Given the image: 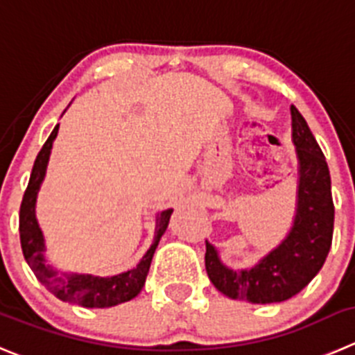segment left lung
<instances>
[{"instance_id": "1", "label": "left lung", "mask_w": 355, "mask_h": 355, "mask_svg": "<svg viewBox=\"0 0 355 355\" xmlns=\"http://www.w3.org/2000/svg\"><path fill=\"white\" fill-rule=\"evenodd\" d=\"M297 157L296 211L289 233L252 268L224 264L207 240L205 268L224 296L248 303H280L303 291L322 268L333 241L334 205L326 157L297 108L291 107Z\"/></svg>"}]
</instances>
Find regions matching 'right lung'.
I'll return each instance as SVG.
<instances>
[{"mask_svg":"<svg viewBox=\"0 0 355 355\" xmlns=\"http://www.w3.org/2000/svg\"><path fill=\"white\" fill-rule=\"evenodd\" d=\"M58 131L59 124L55 125L40 154L36 155L28 189H26L24 198H22L21 215H19L22 252H24L26 261H28L29 268L36 275V278L61 301L85 308H110L115 304L125 303V301L137 297L140 291L144 289L145 278L150 270L152 257H154L159 240L166 231L173 208L155 214L154 241L140 259V263L132 270L112 275V277H98V275L91 273H68V271L62 273V271L55 270L52 264L47 263V257H45L47 245H45L42 227H40L38 218H36V198H38L40 189H42L45 175H47L52 144L58 137Z\"/></svg>","mask_w":355,"mask_h":355,"instance_id":"1","label":"right lung"}]
</instances>
